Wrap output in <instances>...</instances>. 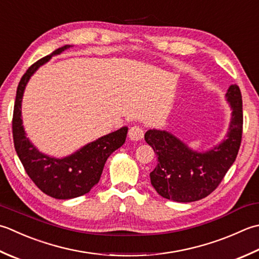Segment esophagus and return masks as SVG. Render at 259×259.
<instances>
[{
	"label": "esophagus",
	"instance_id": "obj_1",
	"mask_svg": "<svg viewBox=\"0 0 259 259\" xmlns=\"http://www.w3.org/2000/svg\"><path fill=\"white\" fill-rule=\"evenodd\" d=\"M144 130L139 125H135L129 130V138L134 141H138L144 138Z\"/></svg>",
	"mask_w": 259,
	"mask_h": 259
}]
</instances>
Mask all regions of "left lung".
Here are the masks:
<instances>
[{
    "label": "left lung",
    "mask_w": 259,
    "mask_h": 259,
    "mask_svg": "<svg viewBox=\"0 0 259 259\" xmlns=\"http://www.w3.org/2000/svg\"><path fill=\"white\" fill-rule=\"evenodd\" d=\"M231 115L228 131L219 144L207 150H194L169 131L150 129L145 140L157 155L150 183L157 193L175 202L199 201L212 193L235 163L242 135V101L238 86L225 95Z\"/></svg>",
    "instance_id": "obj_1"
}]
</instances>
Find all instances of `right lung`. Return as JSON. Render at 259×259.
<instances>
[{"instance_id":"obj_1","label":"right lung","mask_w":259,"mask_h":259,"mask_svg":"<svg viewBox=\"0 0 259 259\" xmlns=\"http://www.w3.org/2000/svg\"><path fill=\"white\" fill-rule=\"evenodd\" d=\"M72 47L65 45L29 67L18 85L12 121L14 148L25 171L45 194L58 200H69L89 193L99 183L106 159L124 144L128 134V126L124 125L60 158L41 153L27 137L21 110L25 86L41 66Z\"/></svg>"}]
</instances>
